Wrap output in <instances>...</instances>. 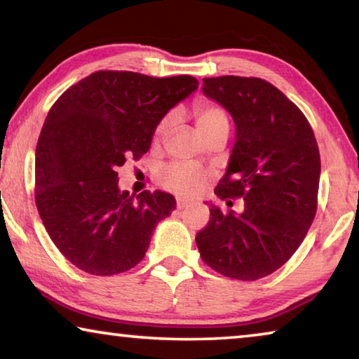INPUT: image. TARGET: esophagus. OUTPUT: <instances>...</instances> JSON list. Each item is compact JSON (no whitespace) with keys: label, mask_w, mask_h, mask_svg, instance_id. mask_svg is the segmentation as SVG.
Returning <instances> with one entry per match:
<instances>
[{"label":"esophagus","mask_w":359,"mask_h":359,"mask_svg":"<svg viewBox=\"0 0 359 359\" xmlns=\"http://www.w3.org/2000/svg\"><path fill=\"white\" fill-rule=\"evenodd\" d=\"M191 204V201L190 199H184V198H177V209H185V208H188V205Z\"/></svg>","instance_id":"1"}]
</instances>
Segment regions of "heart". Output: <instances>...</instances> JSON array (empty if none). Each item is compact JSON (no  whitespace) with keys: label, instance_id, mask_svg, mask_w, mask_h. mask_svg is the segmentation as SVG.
Wrapping results in <instances>:
<instances>
[{"label":"heart","instance_id":"obj_1","mask_svg":"<svg viewBox=\"0 0 359 359\" xmlns=\"http://www.w3.org/2000/svg\"><path fill=\"white\" fill-rule=\"evenodd\" d=\"M194 118L196 126L201 135L205 137L212 131L220 128H229V120L226 112L220 106L210 104V102H199L194 107ZM174 125V115L169 114L158 123L155 130V137L163 139ZM205 174L201 168L191 163L175 161L165 166L160 171V184L168 190L177 191L182 194H193L204 185Z\"/></svg>","mask_w":359,"mask_h":359}]
</instances>
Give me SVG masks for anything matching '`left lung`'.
Listing matches in <instances>:
<instances>
[{
	"label": "left lung",
	"instance_id": "left-lung-1",
	"mask_svg": "<svg viewBox=\"0 0 359 359\" xmlns=\"http://www.w3.org/2000/svg\"><path fill=\"white\" fill-rule=\"evenodd\" d=\"M203 93L231 114L236 142L218 198H244V212L212 205L196 234L203 261L222 276L258 280L291 258L317 212L320 151L307 118L258 77L203 79Z\"/></svg>",
	"mask_w": 359,
	"mask_h": 359
}]
</instances>
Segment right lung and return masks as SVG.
<instances>
[{"label":"right lung","instance_id":"add662e5","mask_svg":"<svg viewBox=\"0 0 359 359\" xmlns=\"http://www.w3.org/2000/svg\"><path fill=\"white\" fill-rule=\"evenodd\" d=\"M198 88L191 76L150 77L96 71L72 85L47 114L36 145L34 199L66 259L114 276L145 257L172 194L120 191L117 168L147 154L161 118Z\"/></svg>","mask_w":359,"mask_h":359}]
</instances>
